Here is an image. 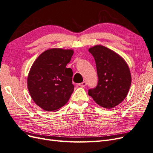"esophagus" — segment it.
I'll list each match as a JSON object with an SVG mask.
<instances>
[{
	"mask_svg": "<svg viewBox=\"0 0 153 153\" xmlns=\"http://www.w3.org/2000/svg\"><path fill=\"white\" fill-rule=\"evenodd\" d=\"M78 85L82 87H85L87 85V82L85 81H84L83 82L80 83V84H78Z\"/></svg>",
	"mask_w": 153,
	"mask_h": 153,
	"instance_id": "esophagus-1",
	"label": "esophagus"
}]
</instances>
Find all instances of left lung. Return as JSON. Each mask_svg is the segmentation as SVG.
Wrapping results in <instances>:
<instances>
[{
    "mask_svg": "<svg viewBox=\"0 0 153 153\" xmlns=\"http://www.w3.org/2000/svg\"><path fill=\"white\" fill-rule=\"evenodd\" d=\"M94 57L98 82L88 91L98 105L112 108L126 98L131 84V76L127 63L119 55L102 45L90 48Z\"/></svg>",
    "mask_w": 153,
    "mask_h": 153,
    "instance_id": "1",
    "label": "left lung"
}]
</instances>
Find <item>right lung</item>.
I'll return each mask as SVG.
<instances>
[{
	"instance_id": "right-lung-1",
	"label": "right lung",
	"mask_w": 153,
	"mask_h": 153,
	"mask_svg": "<svg viewBox=\"0 0 153 153\" xmlns=\"http://www.w3.org/2000/svg\"><path fill=\"white\" fill-rule=\"evenodd\" d=\"M73 50L52 48L36 59L27 78V87L35 103L45 111H57L65 105L74 90L73 71L66 68Z\"/></svg>"
}]
</instances>
